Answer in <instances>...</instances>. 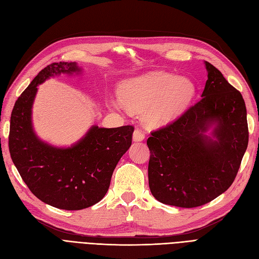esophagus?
I'll return each instance as SVG.
<instances>
[{"label":"esophagus","instance_id":"34e87169","mask_svg":"<svg viewBox=\"0 0 259 259\" xmlns=\"http://www.w3.org/2000/svg\"><path fill=\"white\" fill-rule=\"evenodd\" d=\"M145 138V134L142 130L136 128L134 131V134H133V139H134V142H142Z\"/></svg>","mask_w":259,"mask_h":259}]
</instances>
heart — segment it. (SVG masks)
<instances>
[{"mask_svg":"<svg viewBox=\"0 0 259 259\" xmlns=\"http://www.w3.org/2000/svg\"><path fill=\"white\" fill-rule=\"evenodd\" d=\"M119 93L123 105L144 109V117L149 124L162 125L185 110L194 97L195 86L187 77L151 72L123 82ZM114 105L120 106L119 103Z\"/></svg>","mask_w":259,"mask_h":259,"instance_id":"1","label":"heart"}]
</instances>
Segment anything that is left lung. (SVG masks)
Wrapping results in <instances>:
<instances>
[{
	"label": "left lung",
	"mask_w": 259,
	"mask_h": 259,
	"mask_svg": "<svg viewBox=\"0 0 259 259\" xmlns=\"http://www.w3.org/2000/svg\"><path fill=\"white\" fill-rule=\"evenodd\" d=\"M205 67L202 99L147 140L149 187L163 204L191 208L213 201L232 185L246 151L244 99L217 68Z\"/></svg>",
	"instance_id": "8db88e82"
}]
</instances>
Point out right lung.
Wrapping results in <instances>:
<instances>
[{
    "mask_svg": "<svg viewBox=\"0 0 259 259\" xmlns=\"http://www.w3.org/2000/svg\"><path fill=\"white\" fill-rule=\"evenodd\" d=\"M80 71L75 62L64 61L41 70L15 103L9 136L11 158L30 191L46 204L67 210L90 207L105 197L134 132L132 125L115 128L94 125L68 148L38 139L31 120L37 85L53 75Z\"/></svg>",
    "mask_w": 259,
    "mask_h": 259,
    "instance_id": "obj_1",
    "label": "right lung"
}]
</instances>
